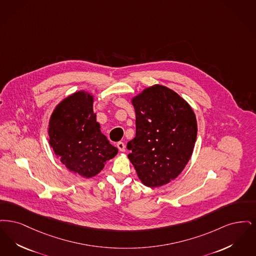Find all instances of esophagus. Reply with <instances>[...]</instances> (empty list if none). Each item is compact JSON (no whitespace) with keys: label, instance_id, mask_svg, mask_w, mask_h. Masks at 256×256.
Here are the masks:
<instances>
[{"label":"esophagus","instance_id":"esophagus-1","mask_svg":"<svg viewBox=\"0 0 256 256\" xmlns=\"http://www.w3.org/2000/svg\"><path fill=\"white\" fill-rule=\"evenodd\" d=\"M116 147L118 148V150H120V152H124V151H125V144H123L122 142H118V144H116Z\"/></svg>","mask_w":256,"mask_h":256}]
</instances>
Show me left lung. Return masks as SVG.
Listing matches in <instances>:
<instances>
[{
    "instance_id": "8db88e82",
    "label": "left lung",
    "mask_w": 256,
    "mask_h": 256,
    "mask_svg": "<svg viewBox=\"0 0 256 256\" xmlns=\"http://www.w3.org/2000/svg\"><path fill=\"white\" fill-rule=\"evenodd\" d=\"M132 102L136 136L127 144L128 158L144 184L162 186L178 177L192 155L195 114L178 94L160 85L145 89Z\"/></svg>"
}]
</instances>
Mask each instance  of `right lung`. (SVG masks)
Returning a JSON list of instances; mask_svg holds the SVG:
<instances>
[{"mask_svg": "<svg viewBox=\"0 0 256 256\" xmlns=\"http://www.w3.org/2000/svg\"><path fill=\"white\" fill-rule=\"evenodd\" d=\"M92 102V96L84 92L70 96L57 105L48 126L50 144L56 156L85 178L98 174L118 154V148L100 131Z\"/></svg>", "mask_w": 256, "mask_h": 256, "instance_id": "obj_1", "label": "right lung"}]
</instances>
